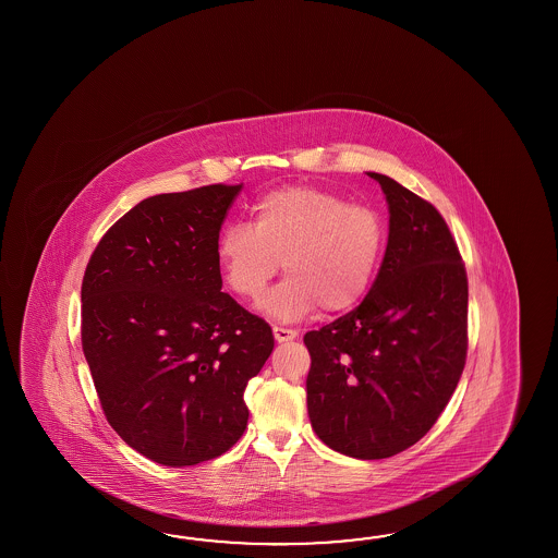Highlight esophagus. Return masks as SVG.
I'll return each instance as SVG.
<instances>
[{
  "label": "esophagus",
  "instance_id": "34e87169",
  "mask_svg": "<svg viewBox=\"0 0 558 558\" xmlns=\"http://www.w3.org/2000/svg\"><path fill=\"white\" fill-rule=\"evenodd\" d=\"M275 341L277 343H287L293 341L296 337V331L293 329H284V327H274Z\"/></svg>",
  "mask_w": 558,
  "mask_h": 558
}]
</instances>
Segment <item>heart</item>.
Here are the masks:
<instances>
[{"instance_id":"b5f03b06","label":"heart","mask_w":558,"mask_h":558,"mask_svg":"<svg viewBox=\"0 0 558 558\" xmlns=\"http://www.w3.org/2000/svg\"><path fill=\"white\" fill-rule=\"evenodd\" d=\"M385 243L380 215L335 191L287 185L253 205V226L231 223L217 238L227 287L259 301L281 269L289 277L263 303L275 319H303L320 307L339 315L367 295Z\"/></svg>"}]
</instances>
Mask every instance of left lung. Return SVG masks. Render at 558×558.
Instances as JSON below:
<instances>
[{
    "label": "left lung",
    "mask_w": 558,
    "mask_h": 558,
    "mask_svg": "<svg viewBox=\"0 0 558 558\" xmlns=\"http://www.w3.org/2000/svg\"><path fill=\"white\" fill-rule=\"evenodd\" d=\"M389 243L359 307L305 335L311 425L332 451L363 461L413 447L437 423L463 375L469 281L437 207L395 179Z\"/></svg>",
    "instance_id": "1"
}]
</instances>
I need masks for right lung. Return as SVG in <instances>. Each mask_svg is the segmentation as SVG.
<instances>
[{
  "label": "right lung",
  "instance_id": "right-lung-1",
  "mask_svg": "<svg viewBox=\"0 0 558 558\" xmlns=\"http://www.w3.org/2000/svg\"><path fill=\"white\" fill-rule=\"evenodd\" d=\"M241 185L137 203L85 267L82 347L109 425L143 457L191 466L247 427V380L274 351L271 327L221 293L217 238Z\"/></svg>",
  "mask_w": 558,
  "mask_h": 558
}]
</instances>
